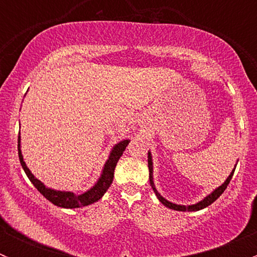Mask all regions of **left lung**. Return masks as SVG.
<instances>
[{"label": "left lung", "mask_w": 257, "mask_h": 257, "mask_svg": "<svg viewBox=\"0 0 257 257\" xmlns=\"http://www.w3.org/2000/svg\"><path fill=\"white\" fill-rule=\"evenodd\" d=\"M148 167H149V181H150V185H152L153 190H154L155 195L158 196V199H159V200H160V203H162L163 205L167 206V208L173 209V210H178V211H198V210H201V209L206 208V206L211 205V204L214 203V201L216 200V199L219 198V196L221 195L222 193H224L225 189H226L227 185H229L230 180H231L232 175H234V172H235V170H232V173L229 175V178L226 179V181H225V183L222 184L221 186H219V188H217L216 190L212 191V193L210 194V195L206 196V198L204 199V200L199 201V203L195 204V205L185 206V205H177V204L170 203V201H168L167 199L163 198V196L160 195V194L157 191V189H155V186H154V183H153V162H152V157H150V153H148Z\"/></svg>", "instance_id": "1"}]
</instances>
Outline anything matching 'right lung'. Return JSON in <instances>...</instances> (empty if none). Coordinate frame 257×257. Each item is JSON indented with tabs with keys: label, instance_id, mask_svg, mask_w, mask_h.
<instances>
[{
	"label": "right lung",
	"instance_id": "1",
	"mask_svg": "<svg viewBox=\"0 0 257 257\" xmlns=\"http://www.w3.org/2000/svg\"><path fill=\"white\" fill-rule=\"evenodd\" d=\"M18 143H20V138H18ZM129 144V141H123L120 143H118L115 147L113 148L112 153L109 155V159L107 160L104 165V169H103L102 177L99 178L98 183L93 186L90 190H88L87 193L82 194V195H74L73 193H69V191H57L52 190V189L46 188L42 183H41L38 179H36L32 175V173L30 172L27 167H26L25 162H23L22 154H21L20 144H18V158H20L21 165H22L23 170H25L26 175L31 180V183L36 186L38 191L45 196L47 200L51 201L52 204L57 206H61V208H67V209H74V208H82V206L90 205V204L95 203V201L99 200L103 195H104L105 191L108 190V188L112 184L113 178H114V169H115V165L118 163L119 158L121 157L123 152L125 150L126 145Z\"/></svg>",
	"mask_w": 257,
	"mask_h": 257
}]
</instances>
